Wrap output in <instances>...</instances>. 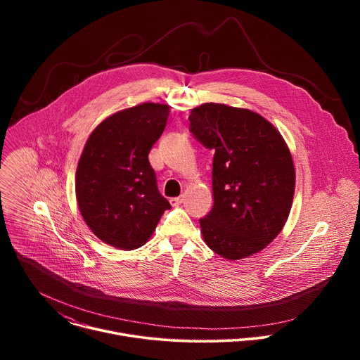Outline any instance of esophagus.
<instances>
[{
  "mask_svg": "<svg viewBox=\"0 0 360 360\" xmlns=\"http://www.w3.org/2000/svg\"><path fill=\"white\" fill-rule=\"evenodd\" d=\"M184 200H185V196H184V195H181V196H178V198H171V199H169L172 207H178V205H181Z\"/></svg>",
  "mask_w": 360,
  "mask_h": 360,
  "instance_id": "1",
  "label": "esophagus"
}]
</instances>
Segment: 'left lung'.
<instances>
[{
  "label": "left lung",
  "instance_id": "8db88e82",
  "mask_svg": "<svg viewBox=\"0 0 360 360\" xmlns=\"http://www.w3.org/2000/svg\"><path fill=\"white\" fill-rule=\"evenodd\" d=\"M189 132L214 150V207L199 219L205 243L231 261L262 250L293 200L295 168L282 135L259 114L215 102L191 111Z\"/></svg>",
  "mask_w": 360,
  "mask_h": 360
}]
</instances>
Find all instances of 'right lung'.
<instances>
[{"mask_svg":"<svg viewBox=\"0 0 360 360\" xmlns=\"http://www.w3.org/2000/svg\"><path fill=\"white\" fill-rule=\"evenodd\" d=\"M168 115V105L145 102L108 117L89 135L77 168L75 192L85 224L102 242L136 249L171 210L148 160Z\"/></svg>","mask_w":360,"mask_h":360,"instance_id":"obj_1","label":"right lung"}]
</instances>
